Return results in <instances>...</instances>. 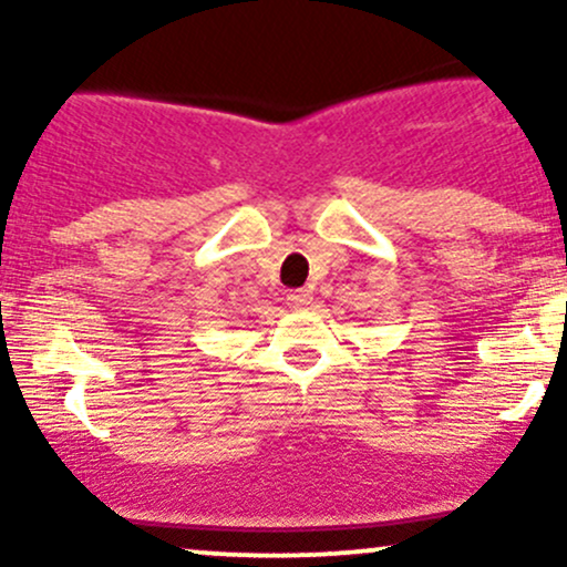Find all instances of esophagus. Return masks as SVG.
Wrapping results in <instances>:
<instances>
[{"label":"esophagus","instance_id":"obj_1","mask_svg":"<svg viewBox=\"0 0 567 567\" xmlns=\"http://www.w3.org/2000/svg\"><path fill=\"white\" fill-rule=\"evenodd\" d=\"M311 290H306V288H301V290H290L288 292V306L290 309H306V306L311 303Z\"/></svg>","mask_w":567,"mask_h":567}]
</instances>
